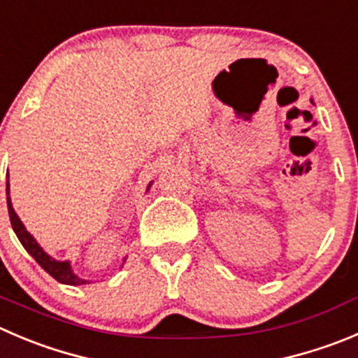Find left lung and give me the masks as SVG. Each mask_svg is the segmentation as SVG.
I'll return each mask as SVG.
<instances>
[{
  "label": "left lung",
  "mask_w": 358,
  "mask_h": 358,
  "mask_svg": "<svg viewBox=\"0 0 358 358\" xmlns=\"http://www.w3.org/2000/svg\"><path fill=\"white\" fill-rule=\"evenodd\" d=\"M311 101H313V100H311Z\"/></svg>",
  "instance_id": "left-lung-1"
}]
</instances>
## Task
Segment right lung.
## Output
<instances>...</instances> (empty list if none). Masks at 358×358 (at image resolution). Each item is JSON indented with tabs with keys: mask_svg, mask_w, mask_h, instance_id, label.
I'll list each match as a JSON object with an SVG mask.
<instances>
[{
	"mask_svg": "<svg viewBox=\"0 0 358 358\" xmlns=\"http://www.w3.org/2000/svg\"><path fill=\"white\" fill-rule=\"evenodd\" d=\"M152 181L148 185V189L145 192H149V188H151ZM6 206H8V214H10V223H12V228L13 232H15V236L19 237L20 244L24 246V250L28 251L29 255H31L33 258L36 260V264L40 265V267L43 268L45 272H49L50 275H52L56 281H59V283L63 285H71V287H79V285H87L91 283L90 279H83L80 275H77L73 272V268H71V264L70 260H56V258L50 257L49 253H45L43 251V248L40 246L38 243H36L35 237L31 236V234L26 230V227H24V223L20 221V217L17 216V213L13 210V206H12V200H10V182H8V173H6ZM126 262V257L122 258V264Z\"/></svg>",
	"mask_w": 358,
	"mask_h": 358,
	"instance_id": "add662e5",
	"label": "right lung"
}]
</instances>
